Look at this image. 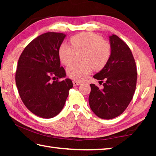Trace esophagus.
Returning <instances> with one entry per match:
<instances>
[{
    "mask_svg": "<svg viewBox=\"0 0 156 156\" xmlns=\"http://www.w3.org/2000/svg\"><path fill=\"white\" fill-rule=\"evenodd\" d=\"M81 84L80 82H78V81H76V80H73V84L74 86H76V85H80V84Z\"/></svg>",
    "mask_w": 156,
    "mask_h": 156,
    "instance_id": "esophagus-1",
    "label": "esophagus"
}]
</instances>
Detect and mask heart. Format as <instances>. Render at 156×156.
<instances>
[{
	"label": "heart",
	"instance_id": "heart-1",
	"mask_svg": "<svg viewBox=\"0 0 156 156\" xmlns=\"http://www.w3.org/2000/svg\"><path fill=\"white\" fill-rule=\"evenodd\" d=\"M72 47L62 43L58 49V56L63 65H69L76 54L83 52L81 56L83 63H76L67 68V73L74 80H84L92 69L99 71L103 69L110 58V44L101 36L91 32H82L70 38Z\"/></svg>",
	"mask_w": 156,
	"mask_h": 156
}]
</instances>
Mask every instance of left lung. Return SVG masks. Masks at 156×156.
<instances>
[{
  "mask_svg": "<svg viewBox=\"0 0 156 156\" xmlns=\"http://www.w3.org/2000/svg\"><path fill=\"white\" fill-rule=\"evenodd\" d=\"M110 58L106 66L94 76L103 83L102 89L91 84L89 103L98 117L112 119L125 112L133 98L136 87L137 70L131 51L116 35L109 37Z\"/></svg>",
  "mask_w": 156,
  "mask_h": 156,
  "instance_id": "left-lung-1",
  "label": "left lung"
}]
</instances>
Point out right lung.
I'll return each instance as SVG.
<instances>
[{
    "label": "right lung",
    "mask_w": 156,
    "mask_h": 156,
    "mask_svg": "<svg viewBox=\"0 0 156 156\" xmlns=\"http://www.w3.org/2000/svg\"><path fill=\"white\" fill-rule=\"evenodd\" d=\"M66 35L47 32L31 41L18 59L16 84L25 107L34 114L51 118L61 112L72 80L65 77V69L60 67L58 49Z\"/></svg>",
    "instance_id": "right-lung-1"
}]
</instances>
